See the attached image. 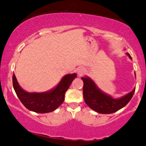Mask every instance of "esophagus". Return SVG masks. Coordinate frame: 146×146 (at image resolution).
Returning a JSON list of instances; mask_svg holds the SVG:
<instances>
[{
    "label": "esophagus",
    "instance_id": "1",
    "mask_svg": "<svg viewBox=\"0 0 146 146\" xmlns=\"http://www.w3.org/2000/svg\"><path fill=\"white\" fill-rule=\"evenodd\" d=\"M86 72L85 70H84L83 67H79V68H78L77 70V74L79 76H82L83 74H84Z\"/></svg>",
    "mask_w": 146,
    "mask_h": 146
}]
</instances>
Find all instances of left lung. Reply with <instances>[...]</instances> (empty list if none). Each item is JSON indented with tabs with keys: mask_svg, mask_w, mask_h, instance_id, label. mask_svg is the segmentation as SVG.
<instances>
[{
	"mask_svg": "<svg viewBox=\"0 0 146 146\" xmlns=\"http://www.w3.org/2000/svg\"><path fill=\"white\" fill-rule=\"evenodd\" d=\"M126 54L131 60L129 53H126ZM81 79L84 81L83 93L86 104L92 110L100 113L109 114L120 110L128 104L135 91V88H134L121 98H113L99 88L95 81L88 76H84Z\"/></svg>",
	"mask_w": 146,
	"mask_h": 146,
	"instance_id": "left-lung-1",
	"label": "left lung"
}]
</instances>
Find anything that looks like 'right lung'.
I'll use <instances>...</instances> for the list:
<instances>
[{
  "label": "right lung",
  "instance_id": "1",
  "mask_svg": "<svg viewBox=\"0 0 146 146\" xmlns=\"http://www.w3.org/2000/svg\"><path fill=\"white\" fill-rule=\"evenodd\" d=\"M76 76V73L65 75L54 88L43 92L24 90L19 84L15 74L12 76V83L17 97L25 107L34 112L46 113L55 111L62 104L65 92Z\"/></svg>",
  "mask_w": 146,
  "mask_h": 146
}]
</instances>
